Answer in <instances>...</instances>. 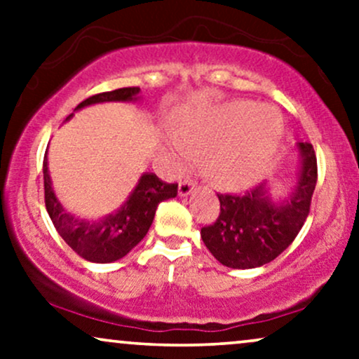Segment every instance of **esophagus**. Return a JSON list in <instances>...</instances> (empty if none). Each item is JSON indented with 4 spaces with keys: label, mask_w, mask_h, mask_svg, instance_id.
I'll return each mask as SVG.
<instances>
[{
    "label": "esophagus",
    "mask_w": 359,
    "mask_h": 359,
    "mask_svg": "<svg viewBox=\"0 0 359 359\" xmlns=\"http://www.w3.org/2000/svg\"><path fill=\"white\" fill-rule=\"evenodd\" d=\"M194 189H196V182L191 179H184L182 182L179 184V196L180 197H187L189 194H191Z\"/></svg>",
    "instance_id": "esophagus-1"
}]
</instances>
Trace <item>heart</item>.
<instances>
[{
	"label": "heart",
	"instance_id": "1",
	"mask_svg": "<svg viewBox=\"0 0 359 359\" xmlns=\"http://www.w3.org/2000/svg\"><path fill=\"white\" fill-rule=\"evenodd\" d=\"M283 133L282 113L275 106L226 101L185 109L175 123L170 150L182 163L204 150V167L212 182L228 191H243L270 174Z\"/></svg>",
	"mask_w": 359,
	"mask_h": 359
}]
</instances>
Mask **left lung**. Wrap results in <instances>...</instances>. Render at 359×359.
<instances>
[{"label": "left lung", "instance_id": "1", "mask_svg": "<svg viewBox=\"0 0 359 359\" xmlns=\"http://www.w3.org/2000/svg\"><path fill=\"white\" fill-rule=\"evenodd\" d=\"M297 182L287 197L273 201L269 184L245 196L217 194L221 212L201 238L212 257L229 269H257L292 245L309 211L317 182V158L311 143H297Z\"/></svg>", "mask_w": 359, "mask_h": 359}]
</instances>
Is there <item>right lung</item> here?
Instances as JSON below:
<instances>
[{
    "mask_svg": "<svg viewBox=\"0 0 359 359\" xmlns=\"http://www.w3.org/2000/svg\"><path fill=\"white\" fill-rule=\"evenodd\" d=\"M138 94L140 88L109 90L88 97L77 104L76 109L97 102H131L138 100ZM43 189L45 208L62 240L79 257L93 263L116 262L130 253L147 236L158 204L177 196V184L162 182L155 174H143L116 212L100 219H84L65 211L57 199L48 172L47 155L43 158Z\"/></svg>",
    "mask_w": 359,
    "mask_h": 359,
    "instance_id": "obj_1",
    "label": "right lung"
}]
</instances>
